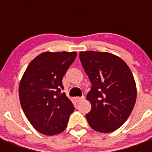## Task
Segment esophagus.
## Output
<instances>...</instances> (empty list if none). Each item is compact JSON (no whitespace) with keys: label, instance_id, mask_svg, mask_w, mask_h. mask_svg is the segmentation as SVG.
Instances as JSON below:
<instances>
[{"label":"esophagus","instance_id":"34e87169","mask_svg":"<svg viewBox=\"0 0 152 152\" xmlns=\"http://www.w3.org/2000/svg\"><path fill=\"white\" fill-rule=\"evenodd\" d=\"M84 96H81V97H76V102H80V101H82V100H83L84 99Z\"/></svg>","mask_w":152,"mask_h":152}]
</instances>
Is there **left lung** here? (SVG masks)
I'll use <instances>...</instances> for the list:
<instances>
[{
  "label": "left lung",
  "instance_id": "left-lung-1",
  "mask_svg": "<svg viewBox=\"0 0 152 152\" xmlns=\"http://www.w3.org/2000/svg\"><path fill=\"white\" fill-rule=\"evenodd\" d=\"M83 68L92 84L87 95L91 110L86 118L93 129L111 132L125 122L137 99V87L127 64L106 52L80 53Z\"/></svg>",
  "mask_w": 152,
  "mask_h": 152
}]
</instances>
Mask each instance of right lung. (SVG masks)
I'll use <instances>...</instances> for the list:
<instances>
[{"mask_svg":"<svg viewBox=\"0 0 152 152\" xmlns=\"http://www.w3.org/2000/svg\"><path fill=\"white\" fill-rule=\"evenodd\" d=\"M76 57V52H44L32 60L21 79L19 96L23 110L42 134L63 132L75 110L61 91L63 76Z\"/></svg>","mask_w":152,"mask_h":152,"instance_id":"obj_1","label":"right lung"}]
</instances>
